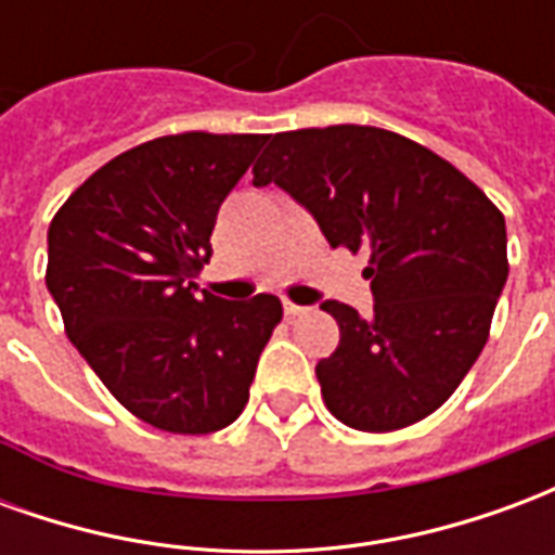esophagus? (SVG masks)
<instances>
[{
    "instance_id": "1",
    "label": "esophagus",
    "mask_w": 555,
    "mask_h": 555,
    "mask_svg": "<svg viewBox=\"0 0 555 555\" xmlns=\"http://www.w3.org/2000/svg\"><path fill=\"white\" fill-rule=\"evenodd\" d=\"M282 306H285V314H288V318H297V314L309 312L306 306H297V302H291V300H285Z\"/></svg>"
}]
</instances>
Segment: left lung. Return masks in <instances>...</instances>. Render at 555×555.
<instances>
[{"label":"left lung","mask_w":555,"mask_h":555,"mask_svg":"<svg viewBox=\"0 0 555 555\" xmlns=\"http://www.w3.org/2000/svg\"><path fill=\"white\" fill-rule=\"evenodd\" d=\"M255 186L297 198L330 246L369 249L374 312L326 300L338 348L314 365L330 413L348 428H408L473 369L508 279L500 207L449 159L362 125L276 133Z\"/></svg>","instance_id":"1"}]
</instances>
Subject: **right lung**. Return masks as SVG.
Wrapping results in <instances>:
<instances>
[{"instance_id": "obj_1", "label": "right lung", "mask_w": 555, "mask_h": 555, "mask_svg": "<svg viewBox=\"0 0 555 555\" xmlns=\"http://www.w3.org/2000/svg\"><path fill=\"white\" fill-rule=\"evenodd\" d=\"M261 133H178L109 159L47 231V288L67 338L133 416L210 434L249 401L255 365L282 321L273 294H195L219 205Z\"/></svg>"}]
</instances>
